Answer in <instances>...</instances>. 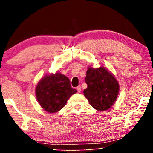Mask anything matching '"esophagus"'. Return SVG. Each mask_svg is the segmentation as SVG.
Listing matches in <instances>:
<instances>
[{
    "instance_id": "1",
    "label": "esophagus",
    "mask_w": 153,
    "mask_h": 153,
    "mask_svg": "<svg viewBox=\"0 0 153 153\" xmlns=\"http://www.w3.org/2000/svg\"><path fill=\"white\" fill-rule=\"evenodd\" d=\"M76 89H77V92H81V87H80V86H77Z\"/></svg>"
}]
</instances>
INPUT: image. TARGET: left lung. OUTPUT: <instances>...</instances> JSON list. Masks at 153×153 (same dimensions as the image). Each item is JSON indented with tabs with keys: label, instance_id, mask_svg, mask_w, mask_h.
I'll use <instances>...</instances> for the list:
<instances>
[{
	"label": "left lung",
	"instance_id": "1",
	"mask_svg": "<svg viewBox=\"0 0 153 153\" xmlns=\"http://www.w3.org/2000/svg\"><path fill=\"white\" fill-rule=\"evenodd\" d=\"M85 81L88 85L84 95L96 110L107 111L112 107L120 92V84L114 75L105 67L89 66Z\"/></svg>",
	"mask_w": 153,
	"mask_h": 153
}]
</instances>
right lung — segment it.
<instances>
[{"label":"right lung","mask_w":153,"mask_h":153,"mask_svg":"<svg viewBox=\"0 0 153 153\" xmlns=\"http://www.w3.org/2000/svg\"><path fill=\"white\" fill-rule=\"evenodd\" d=\"M77 90L71 86L69 79L56 71L44 76L36 85L35 93L40 107L48 113L62 109Z\"/></svg>","instance_id":"1"}]
</instances>
